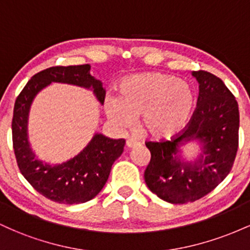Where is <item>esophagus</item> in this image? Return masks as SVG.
<instances>
[{"label":"esophagus","mask_w":250,"mask_h":250,"mask_svg":"<svg viewBox=\"0 0 250 250\" xmlns=\"http://www.w3.org/2000/svg\"><path fill=\"white\" fill-rule=\"evenodd\" d=\"M125 145H127L128 148H135L136 146H139V142L135 141L133 139H128L127 142H125Z\"/></svg>","instance_id":"1"}]
</instances>
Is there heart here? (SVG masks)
<instances>
[{
  "label": "heart",
  "instance_id": "1",
  "mask_svg": "<svg viewBox=\"0 0 250 250\" xmlns=\"http://www.w3.org/2000/svg\"><path fill=\"white\" fill-rule=\"evenodd\" d=\"M196 102V90L190 83L150 71L123 79L120 96L105 97L104 109L117 127H131L136 117L142 115V128L148 136L168 140L186 128Z\"/></svg>",
  "mask_w": 250,
  "mask_h": 250
}]
</instances>
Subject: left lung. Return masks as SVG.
I'll use <instances>...</instances> for the list:
<instances>
[{"instance_id":"8db88e82","label":"left lung","mask_w":250,"mask_h":250,"mask_svg":"<svg viewBox=\"0 0 250 250\" xmlns=\"http://www.w3.org/2000/svg\"><path fill=\"white\" fill-rule=\"evenodd\" d=\"M199 82V99L183 133L171 141L147 142L151 154L145 171L148 188L174 205L193 202L226 179L239 147V105L221 79L205 70L191 73ZM200 143L193 162L183 159L180 147Z\"/></svg>"}]
</instances>
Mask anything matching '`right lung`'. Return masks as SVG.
Masks as SVG:
<instances>
[{
	"label": "right lung",
	"instance_id": "1",
	"mask_svg": "<svg viewBox=\"0 0 250 250\" xmlns=\"http://www.w3.org/2000/svg\"><path fill=\"white\" fill-rule=\"evenodd\" d=\"M67 83L93 90L101 104L105 90L102 82L90 75V65L51 67L28 81L14 107L13 146L17 166L35 190L54 202L79 205L96 196L107 182L111 166L123 153L125 141L96 133L76 156L60 165L37 159L28 139V117L34 99L50 83Z\"/></svg>",
	"mask_w": 250,
	"mask_h": 250
}]
</instances>
